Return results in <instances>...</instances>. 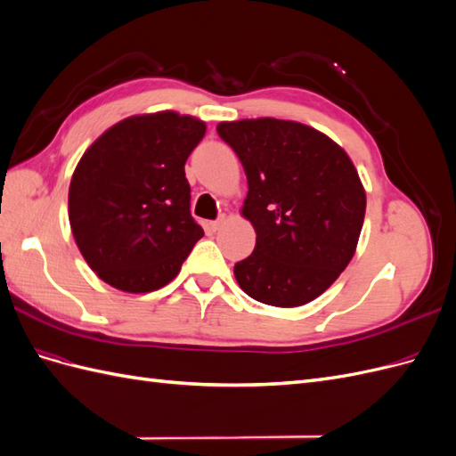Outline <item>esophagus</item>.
I'll return each mask as SVG.
<instances>
[{"label":"esophagus","mask_w":456,"mask_h":456,"mask_svg":"<svg viewBox=\"0 0 456 456\" xmlns=\"http://www.w3.org/2000/svg\"><path fill=\"white\" fill-rule=\"evenodd\" d=\"M224 224V216H218L216 220H211V223H209V228L213 230V232H216L220 226H223Z\"/></svg>","instance_id":"obj_1"}]
</instances>
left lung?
I'll use <instances>...</instances> for the list:
<instances>
[{
  "label": "left lung",
  "instance_id": "8db88e82",
  "mask_svg": "<svg viewBox=\"0 0 456 456\" xmlns=\"http://www.w3.org/2000/svg\"><path fill=\"white\" fill-rule=\"evenodd\" d=\"M249 191L243 216L255 251L233 266L251 298L293 308L320 297L348 266L365 216V190L352 159L323 133L273 118L223 121Z\"/></svg>",
  "mask_w": 456,
  "mask_h": 456
}]
</instances>
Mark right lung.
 Wrapping results in <instances>:
<instances>
[{
    "label": "right lung",
    "mask_w": 456,
    "mask_h": 456,
    "mask_svg": "<svg viewBox=\"0 0 456 456\" xmlns=\"http://www.w3.org/2000/svg\"><path fill=\"white\" fill-rule=\"evenodd\" d=\"M205 123L158 112L116 123L79 159L68 191L74 240L91 270L126 293L181 272L203 228L190 213L184 163Z\"/></svg>",
    "instance_id": "add662e5"
}]
</instances>
